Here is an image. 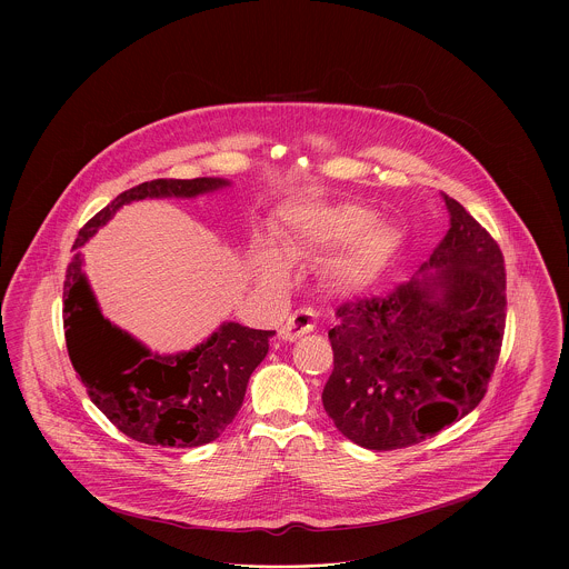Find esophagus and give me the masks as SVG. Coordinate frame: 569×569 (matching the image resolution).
Wrapping results in <instances>:
<instances>
[{"label": "esophagus", "mask_w": 569, "mask_h": 569, "mask_svg": "<svg viewBox=\"0 0 569 569\" xmlns=\"http://www.w3.org/2000/svg\"><path fill=\"white\" fill-rule=\"evenodd\" d=\"M316 328V313L311 309H297L288 316L286 325L279 328V337L286 341H297L298 337Z\"/></svg>", "instance_id": "obj_1"}]
</instances>
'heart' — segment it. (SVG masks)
Here are the masks:
<instances>
[{
	"label": "heart",
	"mask_w": 569,
	"mask_h": 569,
	"mask_svg": "<svg viewBox=\"0 0 569 569\" xmlns=\"http://www.w3.org/2000/svg\"><path fill=\"white\" fill-rule=\"evenodd\" d=\"M373 223L376 216L358 207H300L288 232L286 249L290 256L300 258L318 249L350 243L335 260L332 272L348 288H367L386 271L401 243V237L395 228L375 226L371 229ZM264 269L271 274L281 272V267L271 256L264 258Z\"/></svg>",
	"instance_id": "heart-1"
}]
</instances>
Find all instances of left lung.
<instances>
[{
    "label": "left lung",
    "mask_w": 569,
    "mask_h": 569,
    "mask_svg": "<svg viewBox=\"0 0 569 569\" xmlns=\"http://www.w3.org/2000/svg\"><path fill=\"white\" fill-rule=\"evenodd\" d=\"M441 196L450 228L429 262L386 297L337 307L328 330L335 369L326 413L369 450L420 443L467 416L485 399L501 352L503 253L460 202Z\"/></svg>",
    "instance_id": "left-lung-1"
}]
</instances>
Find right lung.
Here are the masks:
<instances>
[{"label":"right lung","mask_w":569,"mask_h":569,"mask_svg":"<svg viewBox=\"0 0 569 569\" xmlns=\"http://www.w3.org/2000/svg\"><path fill=\"white\" fill-rule=\"evenodd\" d=\"M223 179H153L119 193L74 241L63 281V332L89 399L121 433L140 443L196 448L217 439L243 406L247 381L269 352L274 330L226 322L204 343L177 356L151 353L104 320L81 272V247L112 213L142 198H191Z\"/></svg>","instance_id":"1"}]
</instances>
